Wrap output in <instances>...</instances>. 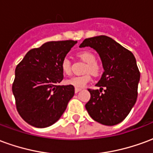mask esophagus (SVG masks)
Listing matches in <instances>:
<instances>
[{
	"instance_id": "esophagus-1",
	"label": "esophagus",
	"mask_w": 153,
	"mask_h": 153,
	"mask_svg": "<svg viewBox=\"0 0 153 153\" xmlns=\"http://www.w3.org/2000/svg\"><path fill=\"white\" fill-rule=\"evenodd\" d=\"M74 91H75V93H79V91H81V88H75V89H74Z\"/></svg>"
}]
</instances>
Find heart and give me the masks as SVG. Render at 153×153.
Segmentation results:
<instances>
[{
    "label": "heart",
    "instance_id": "heart-1",
    "mask_svg": "<svg viewBox=\"0 0 153 153\" xmlns=\"http://www.w3.org/2000/svg\"><path fill=\"white\" fill-rule=\"evenodd\" d=\"M78 57L87 63V66L85 68V70H84L85 73L89 72L94 75H96L99 73L100 67L96 63V56L94 54L92 53L91 51H82L78 53ZM60 68H61V71L64 74L70 75V73H71V69H70V62L68 59L65 58L61 61ZM90 80H91L90 74H86L82 75V76H75L71 78L70 79H67L65 81V83L79 88H83Z\"/></svg>",
    "mask_w": 153,
    "mask_h": 153
}]
</instances>
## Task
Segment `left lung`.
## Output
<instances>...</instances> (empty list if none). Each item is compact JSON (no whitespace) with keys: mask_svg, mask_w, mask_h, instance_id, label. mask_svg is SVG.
Wrapping results in <instances>:
<instances>
[{"mask_svg":"<svg viewBox=\"0 0 153 153\" xmlns=\"http://www.w3.org/2000/svg\"><path fill=\"white\" fill-rule=\"evenodd\" d=\"M90 47L99 55L104 72L96 85L88 89L91 97L85 107L92 118L112 126L123 121L134 106L140 73L134 54L107 36L86 38L79 47ZM105 88L102 93L103 88Z\"/></svg>","mask_w":153,"mask_h":153,"instance_id":"obj_1","label":"left lung"}]
</instances>
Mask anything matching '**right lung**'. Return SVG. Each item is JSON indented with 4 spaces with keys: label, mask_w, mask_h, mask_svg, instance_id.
Returning a JSON list of instances; mask_svg holds the SVG:
<instances>
[{
    "label": "right lung",
    "mask_w": 153,
    "mask_h": 153,
    "mask_svg": "<svg viewBox=\"0 0 153 153\" xmlns=\"http://www.w3.org/2000/svg\"><path fill=\"white\" fill-rule=\"evenodd\" d=\"M77 41L47 42L32 49L15 69L12 86L16 107L32 126L46 128L61 117L74 95V87L59 85L60 64Z\"/></svg>",
    "instance_id": "1"
}]
</instances>
